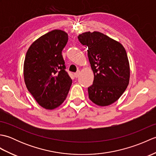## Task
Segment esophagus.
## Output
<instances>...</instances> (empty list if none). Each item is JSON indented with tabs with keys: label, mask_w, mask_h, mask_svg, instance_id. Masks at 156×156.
Wrapping results in <instances>:
<instances>
[{
	"label": "esophagus",
	"mask_w": 156,
	"mask_h": 156,
	"mask_svg": "<svg viewBox=\"0 0 156 156\" xmlns=\"http://www.w3.org/2000/svg\"><path fill=\"white\" fill-rule=\"evenodd\" d=\"M79 75H80V71H79V70L76 72V73H74V76H75L76 78H78V76H79Z\"/></svg>",
	"instance_id": "34e87169"
}]
</instances>
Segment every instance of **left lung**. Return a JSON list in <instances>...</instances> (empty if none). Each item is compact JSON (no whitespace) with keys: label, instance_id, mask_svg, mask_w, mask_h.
Masks as SVG:
<instances>
[{"label":"left lung","instance_id":"obj_1","mask_svg":"<svg viewBox=\"0 0 156 156\" xmlns=\"http://www.w3.org/2000/svg\"><path fill=\"white\" fill-rule=\"evenodd\" d=\"M78 38L87 46L94 73L93 84L88 88L89 98L99 106L111 105L120 98L129 84L130 69L124 47L98 31L83 33Z\"/></svg>","mask_w":156,"mask_h":156}]
</instances>
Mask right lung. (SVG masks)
Listing matches in <instances>:
<instances>
[{
    "mask_svg": "<svg viewBox=\"0 0 156 156\" xmlns=\"http://www.w3.org/2000/svg\"><path fill=\"white\" fill-rule=\"evenodd\" d=\"M68 40L62 30H53L34 41L26 54L23 74L29 92L39 105L54 109L62 104L72 80L66 71L62 51Z\"/></svg>",
    "mask_w": 156,
    "mask_h": 156,
    "instance_id": "obj_1",
    "label": "right lung"
}]
</instances>
